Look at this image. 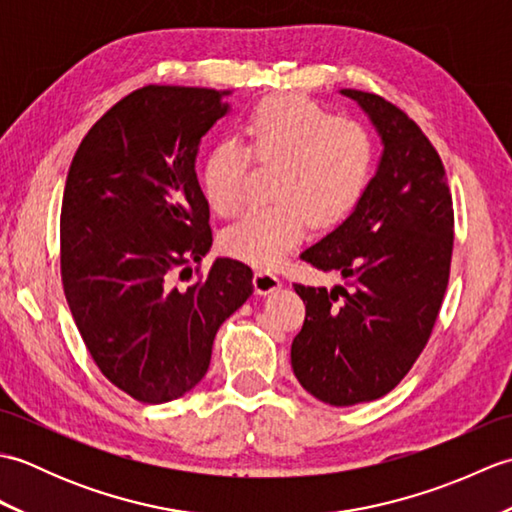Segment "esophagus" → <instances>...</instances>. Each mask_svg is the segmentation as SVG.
Returning <instances> with one entry per match:
<instances>
[{
	"label": "esophagus",
	"mask_w": 512,
	"mask_h": 512,
	"mask_svg": "<svg viewBox=\"0 0 512 512\" xmlns=\"http://www.w3.org/2000/svg\"><path fill=\"white\" fill-rule=\"evenodd\" d=\"M253 286H255L257 295H270V292H275V290L281 288V279L270 273V270H255Z\"/></svg>",
	"instance_id": "esophagus-1"
}]
</instances>
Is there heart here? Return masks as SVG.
Listing matches in <instances>:
<instances>
[{
    "label": "heart",
    "instance_id": "1",
    "mask_svg": "<svg viewBox=\"0 0 512 512\" xmlns=\"http://www.w3.org/2000/svg\"><path fill=\"white\" fill-rule=\"evenodd\" d=\"M242 136L250 158L259 165H275L270 195L277 200L246 211L222 233L224 253L239 262L279 264L301 242L308 222L332 226L361 200L374 149L358 123L334 121L306 96L284 94L259 103ZM245 155L226 143L206 158L202 191L215 213L233 215L242 206Z\"/></svg>",
    "mask_w": 512,
    "mask_h": 512
}]
</instances>
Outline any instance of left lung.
<instances>
[{
  "instance_id": "8db88e82",
  "label": "left lung",
  "mask_w": 512,
  "mask_h": 512,
  "mask_svg": "<svg viewBox=\"0 0 512 512\" xmlns=\"http://www.w3.org/2000/svg\"><path fill=\"white\" fill-rule=\"evenodd\" d=\"M383 143L374 178L343 224L303 250L345 286L295 284L306 321L290 347L301 387L334 407L389 394L427 345L449 284L453 202L438 151L383 96L341 90Z\"/></svg>"
}]
</instances>
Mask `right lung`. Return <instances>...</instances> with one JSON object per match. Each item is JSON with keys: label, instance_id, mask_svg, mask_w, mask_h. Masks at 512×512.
<instances>
[{"label": "right lung", "instance_id": "right-lung-1", "mask_svg": "<svg viewBox=\"0 0 512 512\" xmlns=\"http://www.w3.org/2000/svg\"><path fill=\"white\" fill-rule=\"evenodd\" d=\"M228 92L147 85L81 140L61 204V279L94 363L132 398L160 405L204 378L220 325L253 295V270L217 257L195 176L202 136Z\"/></svg>", "mask_w": 512, "mask_h": 512}]
</instances>
